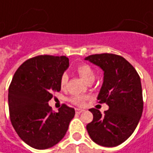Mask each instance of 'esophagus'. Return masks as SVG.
<instances>
[{"instance_id":"1","label":"esophagus","mask_w":153,"mask_h":153,"mask_svg":"<svg viewBox=\"0 0 153 153\" xmlns=\"http://www.w3.org/2000/svg\"><path fill=\"white\" fill-rule=\"evenodd\" d=\"M83 111V110H82V109H76V114H80V113H82Z\"/></svg>"}]
</instances>
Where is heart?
Returning <instances> with one entry per match:
<instances>
[{
	"instance_id": "heart-1",
	"label": "heart",
	"mask_w": 153,
	"mask_h": 153,
	"mask_svg": "<svg viewBox=\"0 0 153 153\" xmlns=\"http://www.w3.org/2000/svg\"><path fill=\"white\" fill-rule=\"evenodd\" d=\"M76 72L78 73L80 76L84 80L85 82H89L94 80V77H95L94 71L88 64H85V63L80 64V65H78L76 67ZM67 75L66 74H63L60 76V79H59V86H60V88H61L62 89L65 88V87L67 85ZM88 99V96H87V95L76 94V95H73V96H71V97L70 98L69 100H70V102L72 103L75 105L82 106L85 104Z\"/></svg>"
}]
</instances>
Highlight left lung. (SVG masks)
Returning a JSON list of instances; mask_svg holds the SVG:
<instances>
[{"instance_id":"8db88e82","label":"left lung","mask_w":153,"mask_h":153,"mask_svg":"<svg viewBox=\"0 0 153 153\" xmlns=\"http://www.w3.org/2000/svg\"><path fill=\"white\" fill-rule=\"evenodd\" d=\"M104 71V82L98 103H106L107 111L101 114L89 109L94 118L87 124L90 138L97 144L112 147L124 142L138 125L143 111L141 82L132 65L114 53L93 54L85 58Z\"/></svg>"}]
</instances>
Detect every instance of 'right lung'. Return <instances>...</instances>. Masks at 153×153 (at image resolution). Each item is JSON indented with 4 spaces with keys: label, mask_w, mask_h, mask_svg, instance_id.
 I'll list each match as a JSON object with an SVG mask.
<instances>
[{
    "label": "right lung",
    "mask_w": 153,
    "mask_h": 153,
    "mask_svg": "<svg viewBox=\"0 0 153 153\" xmlns=\"http://www.w3.org/2000/svg\"><path fill=\"white\" fill-rule=\"evenodd\" d=\"M69 66L66 56L38 55L25 61L14 73L8 88L10 120L18 135L36 149L59 143L75 116L63 104L58 112L48 101L60 91L59 79Z\"/></svg>",
    "instance_id": "right-lung-1"
}]
</instances>
